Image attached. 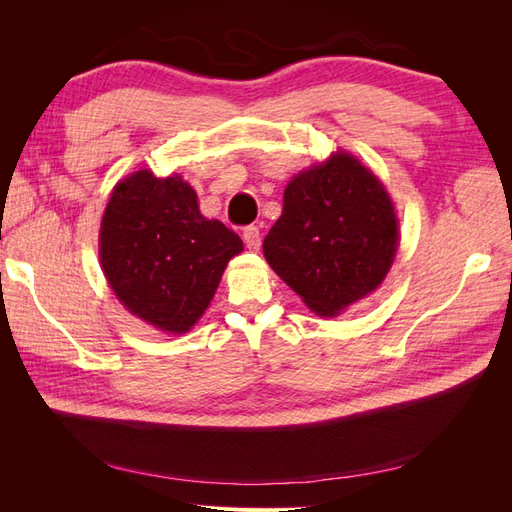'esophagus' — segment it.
Masks as SVG:
<instances>
[{"instance_id": "esophagus-1", "label": "esophagus", "mask_w": 512, "mask_h": 512, "mask_svg": "<svg viewBox=\"0 0 512 512\" xmlns=\"http://www.w3.org/2000/svg\"><path fill=\"white\" fill-rule=\"evenodd\" d=\"M243 241H245L247 247H250V250H258V247H260V230H258V226H247L243 230Z\"/></svg>"}]
</instances>
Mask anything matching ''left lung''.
Wrapping results in <instances>:
<instances>
[{"instance_id": "8db88e82", "label": "left lung", "mask_w": 512, "mask_h": 512, "mask_svg": "<svg viewBox=\"0 0 512 512\" xmlns=\"http://www.w3.org/2000/svg\"><path fill=\"white\" fill-rule=\"evenodd\" d=\"M397 218L380 179L350 153L294 177L262 243L271 269L318 316L374 292L397 252Z\"/></svg>"}]
</instances>
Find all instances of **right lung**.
<instances>
[{"mask_svg": "<svg viewBox=\"0 0 512 512\" xmlns=\"http://www.w3.org/2000/svg\"><path fill=\"white\" fill-rule=\"evenodd\" d=\"M243 241L207 220L179 175L136 170L115 185L100 224L102 271L130 314L166 333L190 331Z\"/></svg>", "mask_w": 512, "mask_h": 512, "instance_id": "obj_1", "label": "right lung"}]
</instances>
